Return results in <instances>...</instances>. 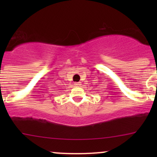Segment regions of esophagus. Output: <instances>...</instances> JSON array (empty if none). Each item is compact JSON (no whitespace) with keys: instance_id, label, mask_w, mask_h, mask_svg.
I'll list each match as a JSON object with an SVG mask.
<instances>
[{"instance_id":"esophagus-1","label":"esophagus","mask_w":157,"mask_h":157,"mask_svg":"<svg viewBox=\"0 0 157 157\" xmlns=\"http://www.w3.org/2000/svg\"><path fill=\"white\" fill-rule=\"evenodd\" d=\"M74 85H75L76 86H80V85H81V83H80V82H77V83H74Z\"/></svg>"}]
</instances>
